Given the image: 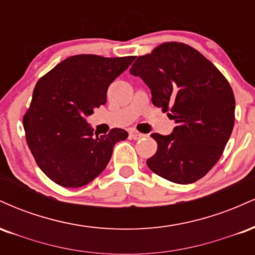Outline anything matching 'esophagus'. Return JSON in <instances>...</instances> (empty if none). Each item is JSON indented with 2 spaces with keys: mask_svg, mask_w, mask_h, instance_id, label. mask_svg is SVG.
Instances as JSON below:
<instances>
[{
  "mask_svg": "<svg viewBox=\"0 0 255 255\" xmlns=\"http://www.w3.org/2000/svg\"><path fill=\"white\" fill-rule=\"evenodd\" d=\"M129 136L131 137V139L137 140V139H140V137L144 136V134L139 133V131H136V130H130V131H129Z\"/></svg>",
  "mask_w": 255,
  "mask_h": 255,
  "instance_id": "esophagus-1",
  "label": "esophagus"
}]
</instances>
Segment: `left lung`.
<instances>
[{"instance_id":"1","label":"left lung","mask_w":255,"mask_h":255,"mask_svg":"<svg viewBox=\"0 0 255 255\" xmlns=\"http://www.w3.org/2000/svg\"><path fill=\"white\" fill-rule=\"evenodd\" d=\"M150 87L152 104L168 113L170 135L153 133L157 152L146 164L180 184L204 177L218 162L235 121V97L221 72L198 50L168 42L139 56L129 69Z\"/></svg>"}]
</instances>
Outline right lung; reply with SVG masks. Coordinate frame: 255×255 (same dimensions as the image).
<instances>
[{
	"instance_id": "obj_1",
	"label": "right lung",
	"mask_w": 255,
	"mask_h": 255,
	"mask_svg": "<svg viewBox=\"0 0 255 255\" xmlns=\"http://www.w3.org/2000/svg\"><path fill=\"white\" fill-rule=\"evenodd\" d=\"M134 58L75 55L38 80L22 124L36 163L55 183H90L108 165L116 142L127 139L121 128L93 133L85 118L107 103L108 87Z\"/></svg>"
}]
</instances>
